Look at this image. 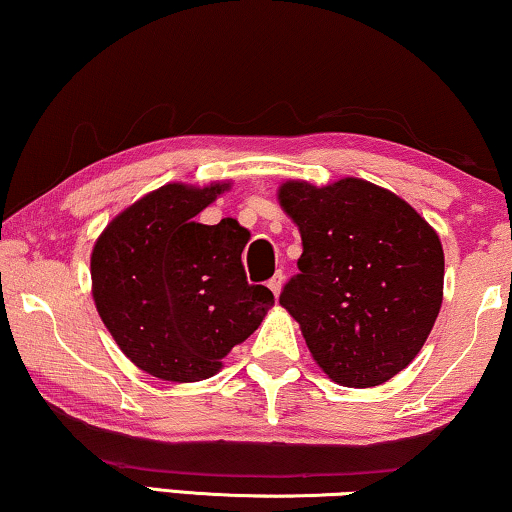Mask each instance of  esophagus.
<instances>
[{"instance_id":"obj_1","label":"esophagus","mask_w":512,"mask_h":512,"mask_svg":"<svg viewBox=\"0 0 512 512\" xmlns=\"http://www.w3.org/2000/svg\"><path fill=\"white\" fill-rule=\"evenodd\" d=\"M282 284H284V275H282V272H277V275L272 277V280L268 282V287H270L272 294H275V296H280V291H282Z\"/></svg>"}]
</instances>
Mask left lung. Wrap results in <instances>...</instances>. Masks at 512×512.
Here are the masks:
<instances>
[{"instance_id":"left-lung-1","label":"left lung","mask_w":512,"mask_h":512,"mask_svg":"<svg viewBox=\"0 0 512 512\" xmlns=\"http://www.w3.org/2000/svg\"><path fill=\"white\" fill-rule=\"evenodd\" d=\"M280 204L303 240L280 303L324 374L381 386L414 360L440 313V237L404 199L360 178L284 183Z\"/></svg>"}]
</instances>
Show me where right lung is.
<instances>
[{
  "label": "right lung",
  "instance_id": "1",
  "mask_svg": "<svg viewBox=\"0 0 512 512\" xmlns=\"http://www.w3.org/2000/svg\"><path fill=\"white\" fill-rule=\"evenodd\" d=\"M225 188L164 185L122 211L91 254L103 324L136 367L164 381L214 376L275 303L247 282L249 232L235 218L195 221Z\"/></svg>",
  "mask_w": 512,
  "mask_h": 512
}]
</instances>
